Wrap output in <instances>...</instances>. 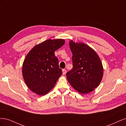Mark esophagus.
Segmentation results:
<instances>
[{
  "label": "esophagus",
  "instance_id": "esophagus-1",
  "mask_svg": "<svg viewBox=\"0 0 126 126\" xmlns=\"http://www.w3.org/2000/svg\"><path fill=\"white\" fill-rule=\"evenodd\" d=\"M66 72H67V71H66V69H63V75H65L66 73Z\"/></svg>",
  "mask_w": 126,
  "mask_h": 126
}]
</instances>
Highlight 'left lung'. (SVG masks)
<instances>
[{
  "label": "left lung",
  "mask_w": 126,
  "mask_h": 126,
  "mask_svg": "<svg viewBox=\"0 0 126 126\" xmlns=\"http://www.w3.org/2000/svg\"><path fill=\"white\" fill-rule=\"evenodd\" d=\"M72 69L67 72L68 81L80 94H88L97 87L103 76V67L99 57L92 48L82 43L71 40Z\"/></svg>",
  "instance_id": "obj_1"
}]
</instances>
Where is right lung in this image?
Wrapping results in <instances>:
<instances>
[{
	"label": "right lung",
	"mask_w": 126,
	"mask_h": 126,
	"mask_svg": "<svg viewBox=\"0 0 126 126\" xmlns=\"http://www.w3.org/2000/svg\"><path fill=\"white\" fill-rule=\"evenodd\" d=\"M64 43L62 39L47 40L35 46L26 56L22 75L27 86L33 93L47 94L63 74L54 52Z\"/></svg>",
	"instance_id": "1"
}]
</instances>
